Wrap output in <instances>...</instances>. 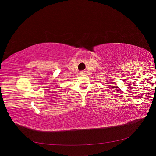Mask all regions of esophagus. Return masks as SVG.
Wrapping results in <instances>:
<instances>
[{
	"label": "esophagus",
	"instance_id": "esophagus-1",
	"mask_svg": "<svg viewBox=\"0 0 156 156\" xmlns=\"http://www.w3.org/2000/svg\"><path fill=\"white\" fill-rule=\"evenodd\" d=\"M80 73H81V75H83V74H84V73H84V71H82V72H80Z\"/></svg>",
	"mask_w": 156,
	"mask_h": 156
}]
</instances>
